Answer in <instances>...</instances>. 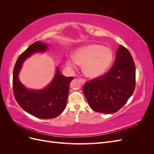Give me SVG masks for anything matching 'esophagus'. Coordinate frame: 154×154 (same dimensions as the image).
I'll return each mask as SVG.
<instances>
[{
  "instance_id": "1",
  "label": "esophagus",
  "mask_w": 154,
  "mask_h": 154,
  "mask_svg": "<svg viewBox=\"0 0 154 154\" xmlns=\"http://www.w3.org/2000/svg\"><path fill=\"white\" fill-rule=\"evenodd\" d=\"M80 82H81L82 84H83V85H84V84H85V80H84V79H80Z\"/></svg>"
}]
</instances>
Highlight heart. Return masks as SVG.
<instances>
[{
	"mask_svg": "<svg viewBox=\"0 0 154 154\" xmlns=\"http://www.w3.org/2000/svg\"><path fill=\"white\" fill-rule=\"evenodd\" d=\"M113 58V51L110 48L91 44L82 46L74 51L72 59H68L67 63L72 67H75L76 63L82 66L83 72L87 77L96 78L108 71Z\"/></svg>",
	"mask_w": 154,
	"mask_h": 154,
	"instance_id": "obj_1",
	"label": "heart"
}]
</instances>
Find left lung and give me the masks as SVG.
Returning <instances> with one entry per match:
<instances>
[{"label":"left lung","instance_id":"8db88e82","mask_svg":"<svg viewBox=\"0 0 154 154\" xmlns=\"http://www.w3.org/2000/svg\"><path fill=\"white\" fill-rule=\"evenodd\" d=\"M136 85V67L128 50L120 45L114 66L98 78L87 82L84 94L91 108L97 112L118 111L132 96Z\"/></svg>","mask_w":154,"mask_h":154}]
</instances>
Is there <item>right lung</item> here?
I'll return each mask as SVG.
<instances>
[{
  "label": "right lung",
  "instance_id": "right-lung-1",
  "mask_svg": "<svg viewBox=\"0 0 154 154\" xmlns=\"http://www.w3.org/2000/svg\"><path fill=\"white\" fill-rule=\"evenodd\" d=\"M48 49L46 43L39 41L29 45L18 58L13 74V89L17 103L27 112L40 119L54 118L62 112L67 105L70 83L73 80V77L62 75L57 67L52 81L43 89H29L20 82L18 74L26 59Z\"/></svg>",
  "mask_w": 154,
  "mask_h": 154
}]
</instances>
